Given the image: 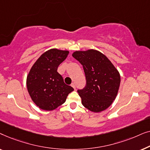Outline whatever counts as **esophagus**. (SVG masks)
Wrapping results in <instances>:
<instances>
[{"label":"esophagus","mask_w":150,"mask_h":150,"mask_svg":"<svg viewBox=\"0 0 150 150\" xmlns=\"http://www.w3.org/2000/svg\"><path fill=\"white\" fill-rule=\"evenodd\" d=\"M71 86L74 88V89H76V85H75V83H71Z\"/></svg>","instance_id":"obj_1"}]
</instances>
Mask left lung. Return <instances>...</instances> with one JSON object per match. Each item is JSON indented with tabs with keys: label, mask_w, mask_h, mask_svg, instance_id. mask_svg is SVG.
Instances as JSON below:
<instances>
[{
	"label": "left lung",
	"mask_w": 150,
	"mask_h": 150,
	"mask_svg": "<svg viewBox=\"0 0 150 150\" xmlns=\"http://www.w3.org/2000/svg\"><path fill=\"white\" fill-rule=\"evenodd\" d=\"M74 58L83 65L86 85L78 89L82 104L88 110L99 112L111 105L117 95L120 75L107 57L99 51H76Z\"/></svg>",
	"instance_id": "1"
}]
</instances>
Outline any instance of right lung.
<instances>
[{"instance_id": "right-lung-1", "label": "right lung", "mask_w": 150, "mask_h": 150, "mask_svg": "<svg viewBox=\"0 0 150 150\" xmlns=\"http://www.w3.org/2000/svg\"><path fill=\"white\" fill-rule=\"evenodd\" d=\"M68 54L67 50L50 49L41 55L28 73L26 79L28 93L34 103L42 110L57 108L74 91L57 72L59 65Z\"/></svg>"}]
</instances>
